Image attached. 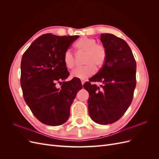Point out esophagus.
<instances>
[{"mask_svg":"<svg viewBox=\"0 0 159 159\" xmlns=\"http://www.w3.org/2000/svg\"><path fill=\"white\" fill-rule=\"evenodd\" d=\"M85 80H81V84H82V85H84V84L85 83Z\"/></svg>","mask_w":159,"mask_h":159,"instance_id":"34e87169","label":"esophagus"}]
</instances>
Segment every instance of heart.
Returning <instances> with one entry per match:
<instances>
[{
    "instance_id": "1",
    "label": "heart",
    "mask_w": 159,
    "mask_h": 159,
    "mask_svg": "<svg viewBox=\"0 0 159 159\" xmlns=\"http://www.w3.org/2000/svg\"><path fill=\"white\" fill-rule=\"evenodd\" d=\"M74 48L77 53H84L83 64L84 66L75 69L71 72V78L84 80L93 75L95 70L102 69L107 57L105 46L97 43L95 38L82 37L75 43ZM63 62L67 69H73L75 65L74 55L71 51L66 50L63 56Z\"/></svg>"
}]
</instances>
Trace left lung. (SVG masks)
I'll use <instances>...</instances> for the list:
<instances>
[{"label": "left lung", "mask_w": 159, "mask_h": 159, "mask_svg": "<svg viewBox=\"0 0 159 159\" xmlns=\"http://www.w3.org/2000/svg\"><path fill=\"white\" fill-rule=\"evenodd\" d=\"M100 40L107 51L105 64L84 88L89 92L88 111L93 121L113 123L131 105L136 87V61L124 40L111 34H102ZM102 82L99 88L92 82Z\"/></svg>", "instance_id": "obj_1"}]
</instances>
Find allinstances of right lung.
Instances as JSON below:
<instances>
[{
    "label": "right lung",
    "instance_id": "obj_1",
    "mask_svg": "<svg viewBox=\"0 0 159 159\" xmlns=\"http://www.w3.org/2000/svg\"><path fill=\"white\" fill-rule=\"evenodd\" d=\"M79 36H59L45 34L34 41L21 60L20 85L23 97L33 115L45 125L57 126L70 117V107L81 81L70 75L63 62L66 50ZM62 81L61 89L56 85Z\"/></svg>",
    "mask_w": 159,
    "mask_h": 159
}]
</instances>
